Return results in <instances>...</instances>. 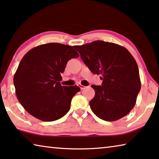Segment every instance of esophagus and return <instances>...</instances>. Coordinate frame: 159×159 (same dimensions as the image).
Listing matches in <instances>:
<instances>
[{
    "mask_svg": "<svg viewBox=\"0 0 159 159\" xmlns=\"http://www.w3.org/2000/svg\"><path fill=\"white\" fill-rule=\"evenodd\" d=\"M78 86H79L80 87V89H81V90H83V89H84L85 88V86H84V85H81L80 84H78Z\"/></svg>",
    "mask_w": 159,
    "mask_h": 159,
    "instance_id": "obj_1",
    "label": "esophagus"
}]
</instances>
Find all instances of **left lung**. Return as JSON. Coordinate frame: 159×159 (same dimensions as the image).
Masks as SVG:
<instances>
[{
    "mask_svg": "<svg viewBox=\"0 0 159 159\" xmlns=\"http://www.w3.org/2000/svg\"><path fill=\"white\" fill-rule=\"evenodd\" d=\"M75 49L90 71L102 75V85H91L95 92L89 102L93 113L109 122L127 115L134 107L141 89L134 58L126 48L100 40Z\"/></svg>",
    "mask_w": 159,
    "mask_h": 159,
    "instance_id": "8db88e82",
    "label": "left lung"
}]
</instances>
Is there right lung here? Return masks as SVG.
<instances>
[{
    "label": "right lung",
    "instance_id": "add662e5",
    "mask_svg": "<svg viewBox=\"0 0 159 159\" xmlns=\"http://www.w3.org/2000/svg\"><path fill=\"white\" fill-rule=\"evenodd\" d=\"M75 46L48 43L30 49L22 58L13 83L17 98L30 115L44 122L60 119L69 111L80 89L59 81L67 62L79 57Z\"/></svg>",
    "mask_w": 159,
    "mask_h": 159
}]
</instances>
